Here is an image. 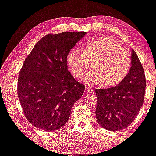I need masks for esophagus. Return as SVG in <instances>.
<instances>
[{"instance_id": "1", "label": "esophagus", "mask_w": 156, "mask_h": 156, "mask_svg": "<svg viewBox=\"0 0 156 156\" xmlns=\"http://www.w3.org/2000/svg\"><path fill=\"white\" fill-rule=\"evenodd\" d=\"M86 92H94V90L91 89L90 86H86Z\"/></svg>"}]
</instances>
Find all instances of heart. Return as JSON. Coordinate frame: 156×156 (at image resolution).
<instances>
[{
  "label": "heart",
  "mask_w": 156,
  "mask_h": 156,
  "mask_svg": "<svg viewBox=\"0 0 156 156\" xmlns=\"http://www.w3.org/2000/svg\"><path fill=\"white\" fill-rule=\"evenodd\" d=\"M67 63L73 76L80 79L93 65V70L84 78L89 85L110 87L127 76L131 68V57L126 50L110 37L93 40L84 46V51L77 47L70 50Z\"/></svg>",
  "instance_id": "obj_1"
}]
</instances>
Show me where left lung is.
<instances>
[{"instance_id":"8db88e82","label":"left lung","mask_w":156,"mask_h":156,"mask_svg":"<svg viewBox=\"0 0 156 156\" xmlns=\"http://www.w3.org/2000/svg\"><path fill=\"white\" fill-rule=\"evenodd\" d=\"M130 70L115 86L95 90L96 117L101 126L109 131L123 130L134 121L144 102L146 80L137 54L132 49Z\"/></svg>"}]
</instances>
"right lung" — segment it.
Here are the masks:
<instances>
[{"label":"right lung","instance_id":"right-lung-1","mask_svg":"<svg viewBox=\"0 0 156 156\" xmlns=\"http://www.w3.org/2000/svg\"><path fill=\"white\" fill-rule=\"evenodd\" d=\"M86 33L48 34L35 44L20 72L17 94L24 115L46 132L62 127L85 86L67 70V56Z\"/></svg>","mask_w":156,"mask_h":156}]
</instances>
